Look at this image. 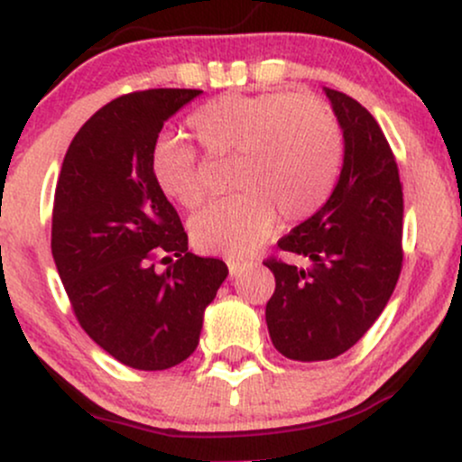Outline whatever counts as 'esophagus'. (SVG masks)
Instances as JSON below:
<instances>
[{
	"label": "esophagus",
	"instance_id": "obj_1",
	"mask_svg": "<svg viewBox=\"0 0 462 462\" xmlns=\"http://www.w3.org/2000/svg\"><path fill=\"white\" fill-rule=\"evenodd\" d=\"M247 267H249V263L236 261V258H227V269H230V275H232V278H236L238 273L245 272Z\"/></svg>",
	"mask_w": 462,
	"mask_h": 462
}]
</instances>
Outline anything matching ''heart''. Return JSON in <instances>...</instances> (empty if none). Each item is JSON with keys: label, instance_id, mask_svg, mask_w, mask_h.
I'll list each match as a JSON object with an SVG mask.
<instances>
[{"label": "heart", "instance_id": "heart-1", "mask_svg": "<svg viewBox=\"0 0 462 462\" xmlns=\"http://www.w3.org/2000/svg\"><path fill=\"white\" fill-rule=\"evenodd\" d=\"M210 153H238L236 193L210 201L190 219L201 249L238 258L273 235L278 210L300 221L326 204L343 162V132L321 99L293 93H230L210 99L189 119ZM152 176L164 198L195 208L206 198L201 162L182 136H161Z\"/></svg>", "mask_w": 462, "mask_h": 462}]
</instances>
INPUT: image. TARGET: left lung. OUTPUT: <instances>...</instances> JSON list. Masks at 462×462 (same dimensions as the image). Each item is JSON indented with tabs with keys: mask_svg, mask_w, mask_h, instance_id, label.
I'll use <instances>...</instances> for the list:
<instances>
[{
	"mask_svg": "<svg viewBox=\"0 0 462 462\" xmlns=\"http://www.w3.org/2000/svg\"><path fill=\"white\" fill-rule=\"evenodd\" d=\"M343 130V167L326 204L278 241L306 267L269 258L272 343L291 360L341 356L383 315L402 272L404 198L378 121L356 99L323 88Z\"/></svg>",
	"mask_w": 462,
	"mask_h": 462,
	"instance_id": "8db88e82",
	"label": "left lung"
}]
</instances>
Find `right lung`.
Wrapping results in <instances>:
<instances>
[{"mask_svg":"<svg viewBox=\"0 0 462 462\" xmlns=\"http://www.w3.org/2000/svg\"><path fill=\"white\" fill-rule=\"evenodd\" d=\"M201 91L121 95L73 136L51 215V254L84 332L132 369L176 367L199 343L204 310L226 280L189 236L152 176L164 121ZM165 254L170 267L152 269Z\"/></svg>","mask_w":462,"mask_h":462,"instance_id":"add662e5","label":"right lung"}]
</instances>
